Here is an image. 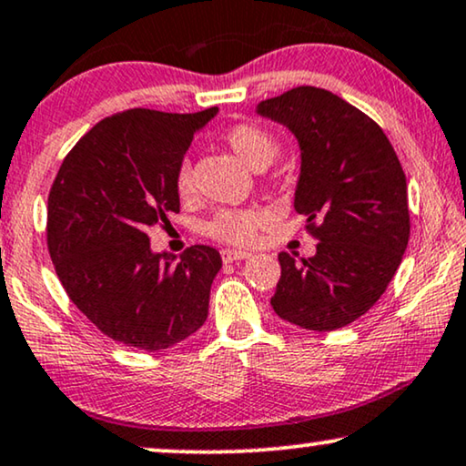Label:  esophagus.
<instances>
[{"instance_id":"esophagus-1","label":"esophagus","mask_w":466,"mask_h":466,"mask_svg":"<svg viewBox=\"0 0 466 466\" xmlns=\"http://www.w3.org/2000/svg\"><path fill=\"white\" fill-rule=\"evenodd\" d=\"M249 256H251L249 251H238V249H223V251H221V259H223V262H226V264L237 262V259H247Z\"/></svg>"}]
</instances>
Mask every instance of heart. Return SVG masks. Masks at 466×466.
I'll return each instance as SVG.
<instances>
[{
    "instance_id": "b5f03b06",
    "label": "heart",
    "mask_w": 466,
    "mask_h": 466,
    "mask_svg": "<svg viewBox=\"0 0 466 466\" xmlns=\"http://www.w3.org/2000/svg\"><path fill=\"white\" fill-rule=\"evenodd\" d=\"M223 142L232 148V153L253 170H264L275 161L279 142L268 129L258 123H234L223 132ZM175 189L178 198L194 194V172L187 159L181 161L175 177ZM264 223V213L258 208H228L210 217L204 226V232L210 238L229 245H249L256 238L258 228Z\"/></svg>"
}]
</instances>
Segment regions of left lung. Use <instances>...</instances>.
Listing matches in <instances>:
<instances>
[{
	"label": "left lung",
	"instance_id": "left-lung-1",
	"mask_svg": "<svg viewBox=\"0 0 466 466\" xmlns=\"http://www.w3.org/2000/svg\"><path fill=\"white\" fill-rule=\"evenodd\" d=\"M300 145L294 208L318 243L296 262L279 253L270 305L307 330H337L380 300L409 243L407 178L383 129L319 86H296L258 104Z\"/></svg>",
	"mask_w": 466,
	"mask_h": 466
}]
</instances>
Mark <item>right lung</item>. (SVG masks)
Masks as SVG:
<instances>
[{"label": "right lung", "mask_w": 466, "mask_h": 466, "mask_svg": "<svg viewBox=\"0 0 466 466\" xmlns=\"http://www.w3.org/2000/svg\"><path fill=\"white\" fill-rule=\"evenodd\" d=\"M217 108L178 115L129 108L80 138L48 194L46 243L80 313L116 343L161 351L208 315L219 251L153 253L145 229L178 213L175 177L194 134Z\"/></svg>", "instance_id": "1"}]
</instances>
